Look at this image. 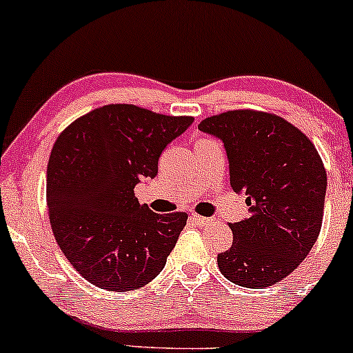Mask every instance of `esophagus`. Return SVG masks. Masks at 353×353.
<instances>
[{
  "label": "esophagus",
  "instance_id": "esophagus-1",
  "mask_svg": "<svg viewBox=\"0 0 353 353\" xmlns=\"http://www.w3.org/2000/svg\"><path fill=\"white\" fill-rule=\"evenodd\" d=\"M192 221L195 222L196 225H208V223L212 222L210 219H207V217H200V215H196V214H192Z\"/></svg>",
  "mask_w": 353,
  "mask_h": 353
}]
</instances>
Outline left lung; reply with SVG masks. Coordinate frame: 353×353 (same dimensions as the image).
Instances as JSON below:
<instances>
[{
    "instance_id": "left-lung-1",
    "label": "left lung",
    "mask_w": 353,
    "mask_h": 353,
    "mask_svg": "<svg viewBox=\"0 0 353 353\" xmlns=\"http://www.w3.org/2000/svg\"><path fill=\"white\" fill-rule=\"evenodd\" d=\"M199 130L223 143L230 187L248 195L249 217L230 223L234 242L217 256L219 269L239 286H272L303 263L320 234L323 161L298 128L268 112L229 111Z\"/></svg>"
}]
</instances>
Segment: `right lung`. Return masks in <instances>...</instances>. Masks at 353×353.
I'll return each mask as SVG.
<instances>
[{
    "label": "right lung",
    "instance_id": "obj_1",
    "mask_svg": "<svg viewBox=\"0 0 353 353\" xmlns=\"http://www.w3.org/2000/svg\"><path fill=\"white\" fill-rule=\"evenodd\" d=\"M188 116L109 104L79 117L57 138L47 168V205L59 248L101 290L132 291L165 268L188 215L154 214L134 187L154 178L166 145Z\"/></svg>",
    "mask_w": 353,
    "mask_h": 353
}]
</instances>
